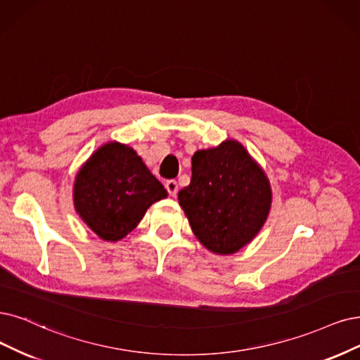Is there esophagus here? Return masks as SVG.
Segmentation results:
<instances>
[{
  "instance_id": "esophagus-1",
  "label": "esophagus",
  "mask_w": 360,
  "mask_h": 360,
  "mask_svg": "<svg viewBox=\"0 0 360 360\" xmlns=\"http://www.w3.org/2000/svg\"><path fill=\"white\" fill-rule=\"evenodd\" d=\"M165 187H166L167 193H169L172 197H175V195L178 194V182H176V181H173V179H170V181H166Z\"/></svg>"
}]
</instances>
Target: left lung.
<instances>
[{"mask_svg":"<svg viewBox=\"0 0 360 360\" xmlns=\"http://www.w3.org/2000/svg\"><path fill=\"white\" fill-rule=\"evenodd\" d=\"M178 202L198 242L212 254L231 255L264 227L273 191L245 146L227 139L194 153L191 181L178 193Z\"/></svg>","mask_w":360,"mask_h":360,"instance_id":"left-lung-1","label":"left lung"}]
</instances>
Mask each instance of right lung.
Returning a JSON list of instances; mask_svg holds the SVG:
<instances>
[{"mask_svg": "<svg viewBox=\"0 0 360 360\" xmlns=\"http://www.w3.org/2000/svg\"><path fill=\"white\" fill-rule=\"evenodd\" d=\"M74 207L105 242H118L167 191L131 146L106 142L79 167L74 181Z\"/></svg>", "mask_w": 360, "mask_h": 360, "instance_id": "obj_1", "label": "right lung"}]
</instances>
